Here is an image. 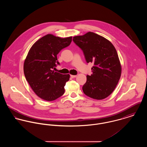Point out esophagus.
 Masks as SVG:
<instances>
[{"label":"esophagus","instance_id":"34e87169","mask_svg":"<svg viewBox=\"0 0 147 147\" xmlns=\"http://www.w3.org/2000/svg\"><path fill=\"white\" fill-rule=\"evenodd\" d=\"M76 75H71V77L72 78H76Z\"/></svg>","mask_w":147,"mask_h":147}]
</instances>
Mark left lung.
Segmentation results:
<instances>
[{"label":"left lung","instance_id":"1","mask_svg":"<svg viewBox=\"0 0 147 147\" xmlns=\"http://www.w3.org/2000/svg\"><path fill=\"white\" fill-rule=\"evenodd\" d=\"M73 41L83 51L86 62L93 64V74L86 76L83 86L84 94L98 100L107 97L116 88L122 72L114 45L104 37L90 32L74 37Z\"/></svg>","mask_w":147,"mask_h":147}]
</instances>
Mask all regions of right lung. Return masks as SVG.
I'll return each instance as SVG.
<instances>
[{
  "mask_svg": "<svg viewBox=\"0 0 147 147\" xmlns=\"http://www.w3.org/2000/svg\"><path fill=\"white\" fill-rule=\"evenodd\" d=\"M72 37L61 38L48 34L35 42L30 49L24 63L26 80L34 92L42 100H55L64 93L69 75L55 72L57 54L69 46Z\"/></svg>",
  "mask_w": 147,
  "mask_h": 147,
  "instance_id": "add662e5",
  "label": "right lung"
}]
</instances>
